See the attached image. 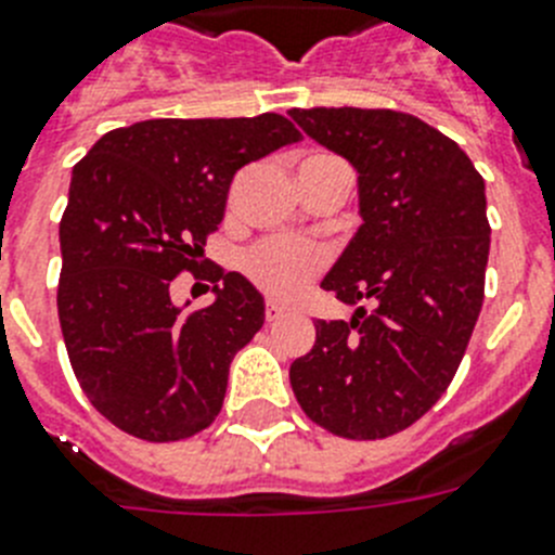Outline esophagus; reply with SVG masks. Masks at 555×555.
Here are the masks:
<instances>
[{
	"instance_id": "obj_1",
	"label": "esophagus",
	"mask_w": 555,
	"mask_h": 555,
	"mask_svg": "<svg viewBox=\"0 0 555 555\" xmlns=\"http://www.w3.org/2000/svg\"><path fill=\"white\" fill-rule=\"evenodd\" d=\"M286 308L283 306H278V302L274 300H269L267 302V322H278V320H283V317H286Z\"/></svg>"
}]
</instances>
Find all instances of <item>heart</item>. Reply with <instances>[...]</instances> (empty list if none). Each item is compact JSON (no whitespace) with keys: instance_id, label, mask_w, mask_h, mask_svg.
Wrapping results in <instances>:
<instances>
[{"instance_id":"heart-1","label":"heart","mask_w":555,"mask_h":555,"mask_svg":"<svg viewBox=\"0 0 555 555\" xmlns=\"http://www.w3.org/2000/svg\"><path fill=\"white\" fill-rule=\"evenodd\" d=\"M325 244L311 238H267L244 255V272L274 300H294L325 269Z\"/></svg>"}]
</instances>
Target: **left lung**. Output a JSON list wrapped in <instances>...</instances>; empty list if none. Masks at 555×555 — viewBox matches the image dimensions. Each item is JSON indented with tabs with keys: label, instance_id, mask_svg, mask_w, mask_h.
I'll use <instances>...</instances> for the list:
<instances>
[{
	"label": "left lung",
	"instance_id": "1",
	"mask_svg": "<svg viewBox=\"0 0 555 555\" xmlns=\"http://www.w3.org/2000/svg\"><path fill=\"white\" fill-rule=\"evenodd\" d=\"M358 171L361 228L322 288L358 306L317 320L311 352L288 370L297 403L345 439H386L444 395L483 306L487 185L467 152L400 111H288ZM371 302V311L360 306Z\"/></svg>",
	"mask_w": 555,
	"mask_h": 555
}]
</instances>
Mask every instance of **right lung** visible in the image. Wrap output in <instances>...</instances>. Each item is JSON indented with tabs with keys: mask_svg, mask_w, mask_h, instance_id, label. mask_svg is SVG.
I'll list each match as a JSON object with an SVG mask.
<instances>
[{
	"mask_svg": "<svg viewBox=\"0 0 555 555\" xmlns=\"http://www.w3.org/2000/svg\"><path fill=\"white\" fill-rule=\"evenodd\" d=\"M300 141L278 113L146 119L105 132L72 171L61 219L57 317L68 361L105 420L178 442L217 420L230 361L263 325V297L219 274L199 311L171 302L222 222L235 171Z\"/></svg>",
	"mask_w": 555,
	"mask_h": 555,
	"instance_id": "1",
	"label": "right lung"
}]
</instances>
